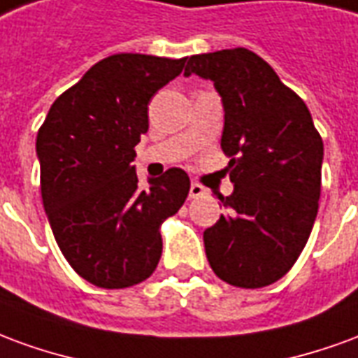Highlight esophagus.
Returning <instances> with one entry per match:
<instances>
[{"instance_id": "34e87169", "label": "esophagus", "mask_w": 358, "mask_h": 358, "mask_svg": "<svg viewBox=\"0 0 358 358\" xmlns=\"http://www.w3.org/2000/svg\"><path fill=\"white\" fill-rule=\"evenodd\" d=\"M201 195H205V187L199 186V184H192V186H189V197H192V199H197V197H201Z\"/></svg>"}]
</instances>
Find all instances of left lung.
<instances>
[{"label":"left lung","instance_id":"1","mask_svg":"<svg viewBox=\"0 0 358 358\" xmlns=\"http://www.w3.org/2000/svg\"><path fill=\"white\" fill-rule=\"evenodd\" d=\"M215 84L224 107L220 148L234 192L203 232L210 268L236 287L284 276L307 243L320 199L324 143L299 95L245 48L187 59L184 76Z\"/></svg>","mask_w":358,"mask_h":358}]
</instances>
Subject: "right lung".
<instances>
[{
    "mask_svg": "<svg viewBox=\"0 0 358 358\" xmlns=\"http://www.w3.org/2000/svg\"><path fill=\"white\" fill-rule=\"evenodd\" d=\"M186 59L118 53L95 63L59 95L36 138L42 201L61 253L105 289L140 284L163 253L161 224L189 192L182 169L138 186L132 164L148 105Z\"/></svg>",
    "mask_w": 358,
    "mask_h": 358,
    "instance_id": "obj_1",
    "label": "right lung"
}]
</instances>
